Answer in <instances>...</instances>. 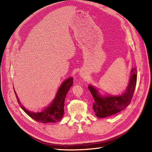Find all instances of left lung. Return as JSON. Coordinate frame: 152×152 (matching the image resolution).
<instances>
[{"instance_id":"1","label":"left lung","mask_w":152,"mask_h":152,"mask_svg":"<svg viewBox=\"0 0 152 152\" xmlns=\"http://www.w3.org/2000/svg\"><path fill=\"white\" fill-rule=\"evenodd\" d=\"M131 74L129 85L121 95L102 97L94 87L89 86L88 89L94 99L93 110L97 117L105 118L115 115L129 105L136 86L137 68H133Z\"/></svg>"}]
</instances>
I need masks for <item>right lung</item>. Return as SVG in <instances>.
<instances>
[{"instance_id": "right-lung-1", "label": "right lung", "mask_w": 152, "mask_h": 152, "mask_svg": "<svg viewBox=\"0 0 152 152\" xmlns=\"http://www.w3.org/2000/svg\"><path fill=\"white\" fill-rule=\"evenodd\" d=\"M73 84V77L68 78L65 81H64L60 87L57 95H56L51 105L47 107L42 112L34 113L27 110L23 106H21V108L28 115L34 119L36 121L42 123L58 122L61 120L64 114V106H65V100L66 94ZM15 94L16 97L17 99V101L20 105V100L15 91Z\"/></svg>"}]
</instances>
